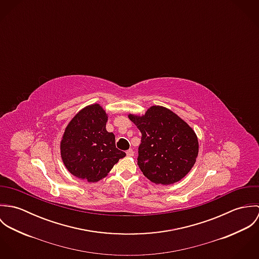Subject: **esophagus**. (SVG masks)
Masks as SVG:
<instances>
[{"label": "esophagus", "instance_id": "34e87169", "mask_svg": "<svg viewBox=\"0 0 259 259\" xmlns=\"http://www.w3.org/2000/svg\"><path fill=\"white\" fill-rule=\"evenodd\" d=\"M134 153H135V151H134L132 148H130L128 150H126V155H127V156H133Z\"/></svg>", "mask_w": 259, "mask_h": 259}]
</instances>
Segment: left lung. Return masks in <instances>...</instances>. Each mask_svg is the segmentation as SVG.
Returning a JSON list of instances; mask_svg holds the SVG:
<instances>
[{"instance_id": "left-lung-1", "label": "left lung", "mask_w": 259, "mask_h": 259, "mask_svg": "<svg viewBox=\"0 0 259 259\" xmlns=\"http://www.w3.org/2000/svg\"><path fill=\"white\" fill-rule=\"evenodd\" d=\"M142 133L138 164L150 182L172 185L189 172L198 154L193 130L175 112L159 106L145 115L128 114Z\"/></svg>"}]
</instances>
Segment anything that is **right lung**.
<instances>
[{"mask_svg":"<svg viewBox=\"0 0 259 259\" xmlns=\"http://www.w3.org/2000/svg\"><path fill=\"white\" fill-rule=\"evenodd\" d=\"M108 115L98 104L78 111L66 127L61 155L67 169L78 179L97 183L106 178L125 153L115 148V138L106 130Z\"/></svg>","mask_w":259,"mask_h":259,"instance_id":"obj_1","label":"right lung"}]
</instances>
